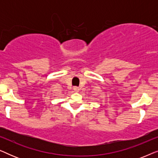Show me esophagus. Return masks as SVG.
<instances>
[{"label":"esophagus","mask_w":158,"mask_h":158,"mask_svg":"<svg viewBox=\"0 0 158 158\" xmlns=\"http://www.w3.org/2000/svg\"><path fill=\"white\" fill-rule=\"evenodd\" d=\"M73 90H74L75 91H78L80 88L78 87H77V86H75V87H73Z\"/></svg>","instance_id":"obj_1"}]
</instances>
